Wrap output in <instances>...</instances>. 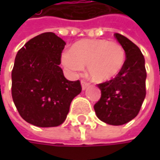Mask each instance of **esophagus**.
Listing matches in <instances>:
<instances>
[{"mask_svg": "<svg viewBox=\"0 0 160 160\" xmlns=\"http://www.w3.org/2000/svg\"><path fill=\"white\" fill-rule=\"evenodd\" d=\"M81 84H82V89L85 90L88 86H89V83H86L85 81H82L81 82Z\"/></svg>", "mask_w": 160, "mask_h": 160, "instance_id": "34e87169", "label": "esophagus"}]
</instances>
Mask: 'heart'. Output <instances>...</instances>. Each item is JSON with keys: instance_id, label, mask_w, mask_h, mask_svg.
Instances as JSON below:
<instances>
[{"instance_id": "heart-1", "label": "heart", "mask_w": 160, "mask_h": 160, "mask_svg": "<svg viewBox=\"0 0 160 160\" xmlns=\"http://www.w3.org/2000/svg\"><path fill=\"white\" fill-rule=\"evenodd\" d=\"M125 60V51L118 42L96 39L77 42L62 57L63 65L74 72L87 66L90 77L100 83L117 77Z\"/></svg>"}]
</instances>
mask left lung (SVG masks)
Listing matches in <instances>:
<instances>
[{"label":"left lung","instance_id":"left-lung-1","mask_svg":"<svg viewBox=\"0 0 160 160\" xmlns=\"http://www.w3.org/2000/svg\"><path fill=\"white\" fill-rule=\"evenodd\" d=\"M126 52L125 65L110 81L98 84L102 92L94 105L96 116L111 126H121L133 119L146 95L145 59L141 50L122 34H114Z\"/></svg>","mask_w":160,"mask_h":160}]
</instances>
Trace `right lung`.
Masks as SVG:
<instances>
[{"label":"right lung","mask_w":160,"mask_h":160,"mask_svg":"<svg viewBox=\"0 0 160 160\" xmlns=\"http://www.w3.org/2000/svg\"><path fill=\"white\" fill-rule=\"evenodd\" d=\"M66 42L54 33L41 34L18 52L11 73V94L19 115L39 127L61 125L82 87L64 77L60 64Z\"/></svg>","instance_id":"add662e5"}]
</instances>
